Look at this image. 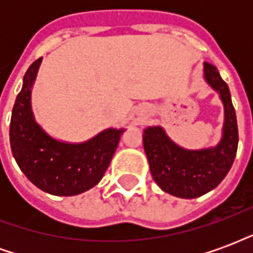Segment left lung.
Masks as SVG:
<instances>
[{
  "instance_id": "1",
  "label": "left lung",
  "mask_w": 253,
  "mask_h": 253,
  "mask_svg": "<svg viewBox=\"0 0 253 253\" xmlns=\"http://www.w3.org/2000/svg\"><path fill=\"white\" fill-rule=\"evenodd\" d=\"M203 77L223 104L222 138L214 148L188 150L176 145L161 126L143 130V148L157 186L177 198L192 199L211 191L228 175L239 145L237 119L228 84L217 67L203 63Z\"/></svg>"
}]
</instances>
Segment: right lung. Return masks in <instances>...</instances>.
I'll use <instances>...</instances> for the list:
<instances>
[{"instance_id":"right-lung-1","label":"right lung","mask_w":253,"mask_h":253,"mask_svg":"<svg viewBox=\"0 0 253 253\" xmlns=\"http://www.w3.org/2000/svg\"><path fill=\"white\" fill-rule=\"evenodd\" d=\"M42 58L23 78L10 118V148L28 180L47 194L78 195L94 187L110 165L125 128H107L81 143L58 141L35 121L31 93Z\"/></svg>"}]
</instances>
